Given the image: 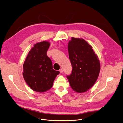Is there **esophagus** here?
<instances>
[{
  "label": "esophagus",
  "instance_id": "esophagus-1",
  "mask_svg": "<svg viewBox=\"0 0 123 123\" xmlns=\"http://www.w3.org/2000/svg\"><path fill=\"white\" fill-rule=\"evenodd\" d=\"M59 72L61 73H62V72H63V69H62V68H61L59 69Z\"/></svg>",
  "mask_w": 123,
  "mask_h": 123
}]
</instances>
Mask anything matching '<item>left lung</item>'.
Masks as SVG:
<instances>
[{
    "instance_id": "8db88e82",
    "label": "left lung",
    "mask_w": 123,
    "mask_h": 123,
    "mask_svg": "<svg viewBox=\"0 0 123 123\" xmlns=\"http://www.w3.org/2000/svg\"><path fill=\"white\" fill-rule=\"evenodd\" d=\"M72 71L67 75L70 86L79 93L86 91L98 77L100 65L92 47L83 39L72 37L68 44Z\"/></svg>"
}]
</instances>
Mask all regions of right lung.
Wrapping results in <instances>:
<instances>
[{
  "mask_svg": "<svg viewBox=\"0 0 123 123\" xmlns=\"http://www.w3.org/2000/svg\"><path fill=\"white\" fill-rule=\"evenodd\" d=\"M50 43L37 42L27 55L23 64V77L27 85L36 92H43L51 88L59 71L53 69L47 52Z\"/></svg>",
  "mask_w": 123,
  "mask_h": 123,
  "instance_id": "add662e5",
  "label": "right lung"
}]
</instances>
